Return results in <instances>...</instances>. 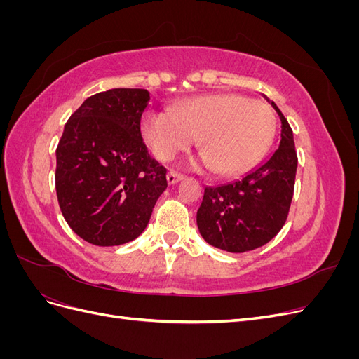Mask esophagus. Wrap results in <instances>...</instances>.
Masks as SVG:
<instances>
[{
	"label": "esophagus",
	"mask_w": 359,
	"mask_h": 359,
	"mask_svg": "<svg viewBox=\"0 0 359 359\" xmlns=\"http://www.w3.org/2000/svg\"><path fill=\"white\" fill-rule=\"evenodd\" d=\"M168 182L170 184V186H172V184H177L178 181H181L184 177L181 175V173H178V172H175V170H170L169 173H168Z\"/></svg>",
	"instance_id": "esophagus-1"
}]
</instances>
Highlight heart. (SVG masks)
<instances>
[{
	"label": "heart",
	"instance_id": "obj_1",
	"mask_svg": "<svg viewBox=\"0 0 359 359\" xmlns=\"http://www.w3.org/2000/svg\"><path fill=\"white\" fill-rule=\"evenodd\" d=\"M140 132L160 161L189 149L198 139L203 154L194 163L233 177L264 156L276 132V118L266 103L241 94H203L177 103L170 112L148 111Z\"/></svg>",
	"mask_w": 359,
	"mask_h": 359
}]
</instances>
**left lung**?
<instances>
[{
	"instance_id": "left-lung-1",
	"label": "left lung",
	"mask_w": 359,
	"mask_h": 359,
	"mask_svg": "<svg viewBox=\"0 0 359 359\" xmlns=\"http://www.w3.org/2000/svg\"><path fill=\"white\" fill-rule=\"evenodd\" d=\"M265 99L281 121L278 148L243 178L206 187L196 215L203 240L231 253L273 240L287 219L295 187L298 157L292 128L277 104Z\"/></svg>"
}]
</instances>
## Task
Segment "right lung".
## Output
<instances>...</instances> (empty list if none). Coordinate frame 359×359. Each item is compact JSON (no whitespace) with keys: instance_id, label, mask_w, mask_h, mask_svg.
I'll return each instance as SVG.
<instances>
[{"instance_id":"add662e5","label":"right lung","mask_w":359,"mask_h":359,"mask_svg":"<svg viewBox=\"0 0 359 359\" xmlns=\"http://www.w3.org/2000/svg\"><path fill=\"white\" fill-rule=\"evenodd\" d=\"M148 103L147 90H107L88 97L64 127L57 196L67 224L86 243L112 247L136 240L168 187L166 169L140 135Z\"/></svg>"}]
</instances>
